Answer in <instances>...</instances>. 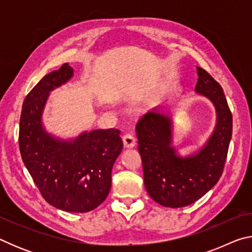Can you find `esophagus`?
<instances>
[{"mask_svg":"<svg viewBox=\"0 0 252 252\" xmlns=\"http://www.w3.org/2000/svg\"><path fill=\"white\" fill-rule=\"evenodd\" d=\"M122 140H123V144H125V148H127V149L133 148L135 146V143H136V140L134 138V135L131 134V133H126V134L123 135Z\"/></svg>","mask_w":252,"mask_h":252,"instance_id":"esophagus-1","label":"esophagus"}]
</instances>
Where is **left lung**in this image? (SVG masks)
<instances>
[{
	"label": "left lung",
	"mask_w": 252,
	"mask_h": 252,
	"mask_svg": "<svg viewBox=\"0 0 252 252\" xmlns=\"http://www.w3.org/2000/svg\"><path fill=\"white\" fill-rule=\"evenodd\" d=\"M195 92L216 108L215 130L206 144L192 155L181 157L172 146V121L168 114L150 111L135 126L142 159L144 186L161 206L181 208L203 197L222 174L232 135V114L221 85L197 66Z\"/></svg>",
	"instance_id": "8db88e82"
}]
</instances>
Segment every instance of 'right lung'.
Wrapping results in <instances>:
<instances>
[{"label": "right lung", "instance_id": "add662e5", "mask_svg": "<svg viewBox=\"0 0 252 252\" xmlns=\"http://www.w3.org/2000/svg\"><path fill=\"white\" fill-rule=\"evenodd\" d=\"M73 69L65 63L46 74L25 97L19 146L24 165L51 206L67 212H89L108 197L111 172L123 142L120 130L85 131L63 140L46 132L42 122L50 92L66 83Z\"/></svg>", "mask_w": 252, "mask_h": 252}]
</instances>
